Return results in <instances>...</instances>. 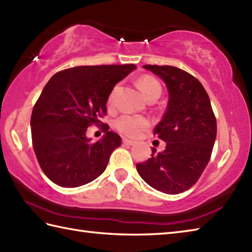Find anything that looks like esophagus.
Returning a JSON list of instances; mask_svg holds the SVG:
<instances>
[{"label": "esophagus", "mask_w": 252, "mask_h": 252, "mask_svg": "<svg viewBox=\"0 0 252 252\" xmlns=\"http://www.w3.org/2000/svg\"><path fill=\"white\" fill-rule=\"evenodd\" d=\"M133 143H135V141L127 139V138H123V145H125V146H132Z\"/></svg>", "instance_id": "obj_1"}]
</instances>
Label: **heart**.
Here are the masks:
<instances>
[{"mask_svg":"<svg viewBox=\"0 0 252 252\" xmlns=\"http://www.w3.org/2000/svg\"><path fill=\"white\" fill-rule=\"evenodd\" d=\"M138 85H139L143 94L146 95L149 101H156L162 94L161 84L158 83L155 77L150 75L140 77L139 80H138ZM117 91H119V87L116 86L113 88L111 94H109V97H107V104L110 106L115 104V96ZM113 124H114V127L122 135H125L127 137H137L150 126L151 122L145 116L122 114L119 117H116Z\"/></svg>","mask_w":252,"mask_h":252,"instance_id":"obj_1","label":"heart"}]
</instances>
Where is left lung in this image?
I'll list each match as a JSON object with an SVG mask.
<instances>
[{"mask_svg":"<svg viewBox=\"0 0 252 252\" xmlns=\"http://www.w3.org/2000/svg\"><path fill=\"white\" fill-rule=\"evenodd\" d=\"M166 84L169 99L165 114L153 135L166 142L165 150L137 163V171L158 191L176 194L188 190L201 176L211 158L217 119L207 91L187 71L174 66L145 65Z\"/></svg>","mask_w":252,"mask_h":252,"instance_id":"left-lung-1","label":"left lung"}]
</instances>
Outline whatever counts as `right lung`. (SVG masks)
I'll return each instance as SVG.
<instances>
[{"label": "right lung", "instance_id": "add662e5", "mask_svg": "<svg viewBox=\"0 0 252 252\" xmlns=\"http://www.w3.org/2000/svg\"><path fill=\"white\" fill-rule=\"evenodd\" d=\"M136 65L77 66L61 70L45 85L33 106L32 147L43 173L61 187H78L105 171L121 137L100 121L115 85ZM95 125L107 135L92 143L86 128Z\"/></svg>", "mask_w": 252, "mask_h": 252}]
</instances>
